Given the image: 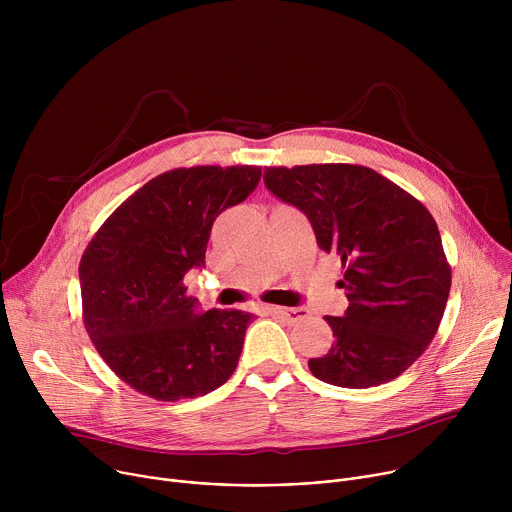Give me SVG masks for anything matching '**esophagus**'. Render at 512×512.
Wrapping results in <instances>:
<instances>
[{"instance_id": "esophagus-1", "label": "esophagus", "mask_w": 512, "mask_h": 512, "mask_svg": "<svg viewBox=\"0 0 512 512\" xmlns=\"http://www.w3.org/2000/svg\"><path fill=\"white\" fill-rule=\"evenodd\" d=\"M263 312L265 314H271V316H279L283 320H289V322H300L304 318H308V310L306 308H281V306H263Z\"/></svg>"}]
</instances>
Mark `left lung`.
Returning <instances> with one entry per match:
<instances>
[{
  "label": "left lung",
  "mask_w": 512,
  "mask_h": 512,
  "mask_svg": "<svg viewBox=\"0 0 512 512\" xmlns=\"http://www.w3.org/2000/svg\"><path fill=\"white\" fill-rule=\"evenodd\" d=\"M263 180L310 218L318 247L344 269L348 308L326 316L336 340L310 358L312 375L346 389L397 379L433 340L450 296L452 269L429 210L356 164L269 166Z\"/></svg>",
  "instance_id": "8db88e82"
}]
</instances>
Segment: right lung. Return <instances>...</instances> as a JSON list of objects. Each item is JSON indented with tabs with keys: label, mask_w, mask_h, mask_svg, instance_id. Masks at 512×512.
Segmentation results:
<instances>
[{
	"label": "right lung",
	"mask_w": 512,
	"mask_h": 512,
	"mask_svg": "<svg viewBox=\"0 0 512 512\" xmlns=\"http://www.w3.org/2000/svg\"><path fill=\"white\" fill-rule=\"evenodd\" d=\"M261 166L164 172L101 225L81 265L83 322L101 358L158 401L202 397L237 369L251 314L196 310L184 275L204 265L212 223L259 184Z\"/></svg>",
	"instance_id": "right-lung-1"
}]
</instances>
